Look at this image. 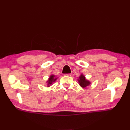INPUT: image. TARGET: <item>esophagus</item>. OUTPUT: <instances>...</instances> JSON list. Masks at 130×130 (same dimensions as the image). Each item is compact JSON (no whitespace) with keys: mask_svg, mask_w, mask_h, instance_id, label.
<instances>
[{"mask_svg":"<svg viewBox=\"0 0 130 130\" xmlns=\"http://www.w3.org/2000/svg\"><path fill=\"white\" fill-rule=\"evenodd\" d=\"M64 75L67 76H70L72 75V74H65Z\"/></svg>","mask_w":130,"mask_h":130,"instance_id":"obj_1","label":"esophagus"}]
</instances>
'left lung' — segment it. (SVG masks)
I'll return each instance as SVG.
<instances>
[{
    "mask_svg": "<svg viewBox=\"0 0 130 130\" xmlns=\"http://www.w3.org/2000/svg\"><path fill=\"white\" fill-rule=\"evenodd\" d=\"M78 82L80 86L82 88H85L90 84V82L86 79V77L83 74H81L79 78L78 79Z\"/></svg>",
    "mask_w": 130,
    "mask_h": 130,
    "instance_id": "8db88e82",
    "label": "left lung"
}]
</instances>
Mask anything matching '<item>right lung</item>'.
Segmentation results:
<instances>
[{
    "mask_svg": "<svg viewBox=\"0 0 130 130\" xmlns=\"http://www.w3.org/2000/svg\"><path fill=\"white\" fill-rule=\"evenodd\" d=\"M57 78V77H55V76L54 75H50V77L48 78V80L46 81V83H47V86L48 87H49L50 85H52V84L56 80V79Z\"/></svg>",
    "mask_w": 130,
    "mask_h": 130,
    "instance_id": "add662e5",
    "label": "right lung"
}]
</instances>
